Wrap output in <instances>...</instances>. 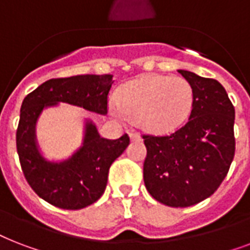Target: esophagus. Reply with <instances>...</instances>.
Listing matches in <instances>:
<instances>
[{
	"mask_svg": "<svg viewBox=\"0 0 250 250\" xmlns=\"http://www.w3.org/2000/svg\"><path fill=\"white\" fill-rule=\"evenodd\" d=\"M129 139L131 141H140L141 140V136L139 133H135V132H131L129 133Z\"/></svg>",
	"mask_w": 250,
	"mask_h": 250,
	"instance_id": "1",
	"label": "esophagus"
}]
</instances>
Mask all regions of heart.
<instances>
[{"mask_svg": "<svg viewBox=\"0 0 250 250\" xmlns=\"http://www.w3.org/2000/svg\"><path fill=\"white\" fill-rule=\"evenodd\" d=\"M115 102L110 106L114 118L135 119L141 129L162 135L179 128L189 118L194 90L184 78L146 74L122 85Z\"/></svg>", "mask_w": 250, "mask_h": 250, "instance_id": "heart-1", "label": "heart"}]
</instances>
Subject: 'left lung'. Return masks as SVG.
I'll return each instance as SVG.
<instances>
[{
    "instance_id": "8db88e82",
    "label": "left lung",
    "mask_w": 250,
    "mask_h": 250,
    "mask_svg": "<svg viewBox=\"0 0 250 250\" xmlns=\"http://www.w3.org/2000/svg\"><path fill=\"white\" fill-rule=\"evenodd\" d=\"M194 90L189 119L168 136H144V183L153 198L187 208L221 186L235 154V109L219 82L178 70Z\"/></svg>"
}]
</instances>
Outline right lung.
<instances>
[{"instance_id":"add662e5","label":"right lung","mask_w":250,"mask_h":250,"mask_svg":"<svg viewBox=\"0 0 250 250\" xmlns=\"http://www.w3.org/2000/svg\"><path fill=\"white\" fill-rule=\"evenodd\" d=\"M113 83V75L50 79L23 100L17 129L21 170L32 189L57 208L78 210L97 201L105 192L110 166L128 146L129 137L123 135L117 140L104 139L96 123L84 118L82 145L67 158L54 161L41 152L36 136L37 121L45 109L60 104L106 115L107 94Z\"/></svg>"}]
</instances>
